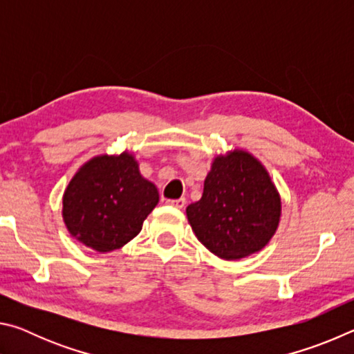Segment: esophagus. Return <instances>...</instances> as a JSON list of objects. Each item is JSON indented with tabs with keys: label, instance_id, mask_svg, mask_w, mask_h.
Masks as SVG:
<instances>
[{
	"label": "esophagus",
	"instance_id": "34e87169",
	"mask_svg": "<svg viewBox=\"0 0 354 354\" xmlns=\"http://www.w3.org/2000/svg\"><path fill=\"white\" fill-rule=\"evenodd\" d=\"M167 203H169L170 206L176 207V209H183V207L185 206V200H184V198H179V200H169Z\"/></svg>",
	"mask_w": 354,
	"mask_h": 354
}]
</instances>
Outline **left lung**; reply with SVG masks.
Wrapping results in <instances>:
<instances>
[{
    "label": "left lung",
    "instance_id": "8db88e82",
    "mask_svg": "<svg viewBox=\"0 0 354 354\" xmlns=\"http://www.w3.org/2000/svg\"><path fill=\"white\" fill-rule=\"evenodd\" d=\"M185 212L195 236L211 253L236 261L270 241L279 223L281 198L259 160L234 149L215 158L201 200Z\"/></svg>",
    "mask_w": 354,
    "mask_h": 354
}]
</instances>
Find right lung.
I'll list each match as a JSON object with an SVG mask.
<instances>
[{"mask_svg":"<svg viewBox=\"0 0 354 354\" xmlns=\"http://www.w3.org/2000/svg\"><path fill=\"white\" fill-rule=\"evenodd\" d=\"M158 201V189L140 175L133 154H104L84 164L71 179L62 215L71 236L107 253L139 234Z\"/></svg>","mask_w":354,"mask_h":354,"instance_id":"right-lung-1","label":"right lung"}]
</instances>
